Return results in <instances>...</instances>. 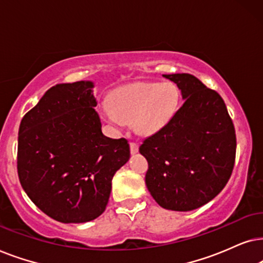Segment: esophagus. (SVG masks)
Masks as SVG:
<instances>
[{
    "mask_svg": "<svg viewBox=\"0 0 263 263\" xmlns=\"http://www.w3.org/2000/svg\"><path fill=\"white\" fill-rule=\"evenodd\" d=\"M129 150H131V154H136L138 153V144L135 142L129 143Z\"/></svg>",
    "mask_w": 263,
    "mask_h": 263,
    "instance_id": "34e87169",
    "label": "esophagus"
}]
</instances>
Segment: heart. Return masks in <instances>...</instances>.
Listing matches in <instances>:
<instances>
[{
    "mask_svg": "<svg viewBox=\"0 0 263 263\" xmlns=\"http://www.w3.org/2000/svg\"><path fill=\"white\" fill-rule=\"evenodd\" d=\"M179 104V91L173 83L135 82L111 91L102 117L113 125L132 122L141 136L155 135L172 120Z\"/></svg>",
    "mask_w": 263,
    "mask_h": 263,
    "instance_id": "obj_1",
    "label": "heart"
}]
</instances>
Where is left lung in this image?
Wrapping results in <instances>:
<instances>
[{
  "label": "left lung",
  "mask_w": 263,
  "mask_h": 263,
  "mask_svg": "<svg viewBox=\"0 0 263 263\" xmlns=\"http://www.w3.org/2000/svg\"><path fill=\"white\" fill-rule=\"evenodd\" d=\"M184 103L168 124L143 141L146 187L164 209L189 212L218 196L232 174L236 131L218 92L189 73L163 74Z\"/></svg>",
  "instance_id": "obj_1"
}]
</instances>
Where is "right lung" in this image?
<instances>
[{
  "label": "right lung",
  "instance_id": "right-lung-1",
  "mask_svg": "<svg viewBox=\"0 0 263 263\" xmlns=\"http://www.w3.org/2000/svg\"><path fill=\"white\" fill-rule=\"evenodd\" d=\"M92 89L87 80L58 84L20 122V184L42 212L64 223L99 218L115 172L129 159L125 138L102 134Z\"/></svg>",
  "mask_w": 263,
  "mask_h": 263
}]
</instances>
